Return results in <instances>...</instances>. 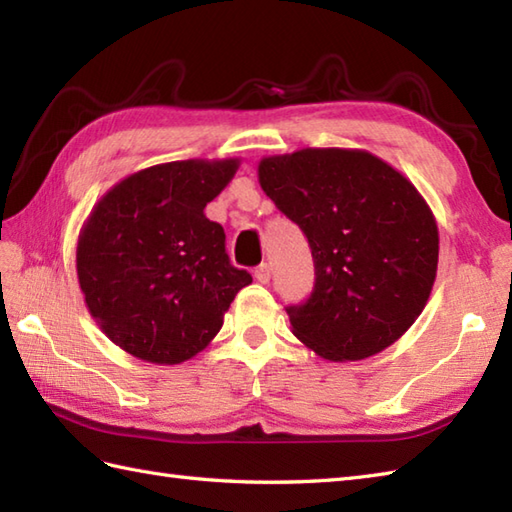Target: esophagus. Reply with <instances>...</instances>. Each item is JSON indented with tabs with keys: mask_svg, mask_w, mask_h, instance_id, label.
I'll use <instances>...</instances> for the list:
<instances>
[{
	"mask_svg": "<svg viewBox=\"0 0 512 512\" xmlns=\"http://www.w3.org/2000/svg\"><path fill=\"white\" fill-rule=\"evenodd\" d=\"M270 275H273V270H270V264H259L257 268H255V279L259 281V284H268L270 281Z\"/></svg>",
	"mask_w": 512,
	"mask_h": 512,
	"instance_id": "esophagus-1",
	"label": "esophagus"
}]
</instances>
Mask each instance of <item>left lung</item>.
I'll return each mask as SVG.
<instances>
[{
    "instance_id": "8db88e82",
    "label": "left lung",
    "mask_w": 512,
    "mask_h": 512,
    "mask_svg": "<svg viewBox=\"0 0 512 512\" xmlns=\"http://www.w3.org/2000/svg\"><path fill=\"white\" fill-rule=\"evenodd\" d=\"M259 184L314 259L292 334L328 361H361L405 334L438 270V224L418 189L361 149H299L259 162Z\"/></svg>"
}]
</instances>
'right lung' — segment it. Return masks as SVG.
I'll list each match as a JSON object with an SVG mask.
<instances>
[{"mask_svg":"<svg viewBox=\"0 0 512 512\" xmlns=\"http://www.w3.org/2000/svg\"><path fill=\"white\" fill-rule=\"evenodd\" d=\"M239 167L178 160L132 173L83 224L76 275L107 339L136 358L178 365L220 332L253 277L231 264L224 228L204 215Z\"/></svg>","mask_w":512,"mask_h":512,"instance_id":"1","label":"right lung"}]
</instances>
